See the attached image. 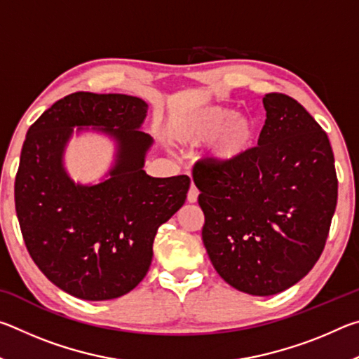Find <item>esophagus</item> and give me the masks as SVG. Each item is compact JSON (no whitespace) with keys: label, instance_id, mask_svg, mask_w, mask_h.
Masks as SVG:
<instances>
[{"label":"esophagus","instance_id":"obj_1","mask_svg":"<svg viewBox=\"0 0 359 359\" xmlns=\"http://www.w3.org/2000/svg\"><path fill=\"white\" fill-rule=\"evenodd\" d=\"M198 194H199L198 188L194 187V184H191L190 190H188V194H187V199H188V203H196V201H198Z\"/></svg>","mask_w":359,"mask_h":359}]
</instances>
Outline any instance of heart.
<instances>
[{"label":"heart","mask_w":359,"mask_h":359,"mask_svg":"<svg viewBox=\"0 0 359 359\" xmlns=\"http://www.w3.org/2000/svg\"><path fill=\"white\" fill-rule=\"evenodd\" d=\"M169 137L184 147L209 141L205 160L214 168L226 169L244 161L257 147L258 125L248 115L209 104L175 115L169 125Z\"/></svg>","instance_id":"obj_1"}]
</instances>
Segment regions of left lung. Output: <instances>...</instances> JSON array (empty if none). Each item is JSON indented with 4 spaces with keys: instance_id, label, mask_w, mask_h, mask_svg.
I'll list each match as a JSON object with an SVG mask.
<instances>
[{
    "instance_id": "1",
    "label": "left lung",
    "mask_w": 359,
    "mask_h": 359,
    "mask_svg": "<svg viewBox=\"0 0 359 359\" xmlns=\"http://www.w3.org/2000/svg\"><path fill=\"white\" fill-rule=\"evenodd\" d=\"M258 147L233 168L208 160L193 169L203 242L224 282L272 296L309 274L323 252L337 204L326 133L296 100L263 96Z\"/></svg>"
}]
</instances>
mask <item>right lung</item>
Wrapping results in <instances>:
<instances>
[{
	"label": "right lung",
	"mask_w": 359,
	"mask_h": 359,
	"mask_svg": "<svg viewBox=\"0 0 359 359\" xmlns=\"http://www.w3.org/2000/svg\"><path fill=\"white\" fill-rule=\"evenodd\" d=\"M147 109L136 96L79 92L27 133L14 187L23 241L42 274L79 299H115L136 288L149 272L158 228L185 204L188 175L144 171L154 145L142 131ZM83 132L114 144L111 168L90 184L72 180L64 163L72 136Z\"/></svg>",
	"instance_id": "right-lung-1"
}]
</instances>
